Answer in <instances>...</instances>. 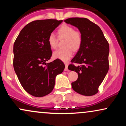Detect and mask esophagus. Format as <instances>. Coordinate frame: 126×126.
Returning <instances> with one entry per match:
<instances>
[{"mask_svg":"<svg viewBox=\"0 0 126 126\" xmlns=\"http://www.w3.org/2000/svg\"><path fill=\"white\" fill-rule=\"evenodd\" d=\"M64 64H65L64 70H65V71H67V70H68V64H67V63H65Z\"/></svg>","mask_w":126,"mask_h":126,"instance_id":"1","label":"esophagus"}]
</instances>
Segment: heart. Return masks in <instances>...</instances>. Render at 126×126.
I'll use <instances>...</instances> for the list:
<instances>
[{
	"instance_id": "obj_1",
	"label": "heart",
	"mask_w": 126,
	"mask_h": 126,
	"mask_svg": "<svg viewBox=\"0 0 126 126\" xmlns=\"http://www.w3.org/2000/svg\"><path fill=\"white\" fill-rule=\"evenodd\" d=\"M57 35L59 40H65L63 45L64 48L54 51L53 55V57L63 62H67L73 56V51H78L81 47L82 34L79 31H75L71 26L63 25L57 30ZM48 43L52 49H56L57 47L58 40L53 33L48 36Z\"/></svg>"
}]
</instances>
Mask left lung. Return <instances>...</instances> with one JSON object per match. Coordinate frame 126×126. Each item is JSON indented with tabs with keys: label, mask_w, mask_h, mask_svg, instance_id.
Here are the masks:
<instances>
[{
	"label": "left lung",
	"mask_w": 126,
	"mask_h": 126,
	"mask_svg": "<svg viewBox=\"0 0 126 126\" xmlns=\"http://www.w3.org/2000/svg\"><path fill=\"white\" fill-rule=\"evenodd\" d=\"M64 22L78 28L82 36L81 47L71 60L79 66H68L78 75L72 87L79 94L92 96L98 92L109 69V44L101 28L87 18H71Z\"/></svg>",
	"instance_id": "8db88e82"
}]
</instances>
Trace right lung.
<instances>
[{
  "label": "right lung",
  "mask_w": 126,
  "mask_h": 126,
  "mask_svg": "<svg viewBox=\"0 0 126 126\" xmlns=\"http://www.w3.org/2000/svg\"><path fill=\"white\" fill-rule=\"evenodd\" d=\"M63 22L56 19L37 20L24 27L14 44V68L24 89L36 97L53 91L55 79L65 66L56 59L46 63L52 56L48 36Z\"/></svg>",
  "instance_id": "obj_1"
}]
</instances>
